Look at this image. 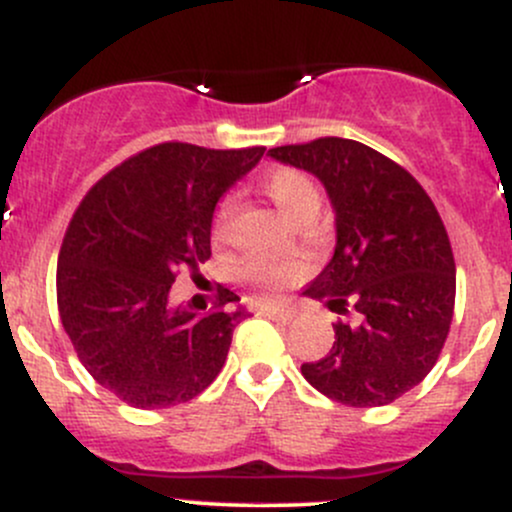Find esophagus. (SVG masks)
I'll list each match as a JSON object with an SVG mask.
<instances>
[{
    "label": "esophagus",
    "instance_id": "1",
    "mask_svg": "<svg viewBox=\"0 0 512 512\" xmlns=\"http://www.w3.org/2000/svg\"><path fill=\"white\" fill-rule=\"evenodd\" d=\"M260 315L269 317V320H281V322H289L296 317V310L293 308H274V305H260Z\"/></svg>",
    "mask_w": 512,
    "mask_h": 512
}]
</instances>
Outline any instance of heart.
Instances as JSON below:
<instances>
[{
    "mask_svg": "<svg viewBox=\"0 0 512 512\" xmlns=\"http://www.w3.org/2000/svg\"><path fill=\"white\" fill-rule=\"evenodd\" d=\"M262 190L267 192V197L291 223H301L310 216L315 219V214L320 211V187L308 173L298 168H276L272 173H267L262 178ZM233 216H236V199L223 197L214 211V226H211V236H214V243L219 248H223L231 238ZM298 274H301V264L293 260H248L238 269L240 279L260 291L284 289Z\"/></svg>",
    "mask_w": 512,
    "mask_h": 512,
    "instance_id": "b5f03b06",
    "label": "heart"
}]
</instances>
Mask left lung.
<instances>
[{
	"label": "left lung",
	"instance_id": "left-lung-1",
	"mask_svg": "<svg viewBox=\"0 0 512 512\" xmlns=\"http://www.w3.org/2000/svg\"><path fill=\"white\" fill-rule=\"evenodd\" d=\"M269 156L315 175L334 211V255L305 296L342 320L330 354L303 363V378L346 407L395 402L436 366L455 308V260L436 204L402 166L354 139Z\"/></svg>",
	"mask_w": 512,
	"mask_h": 512
}]
</instances>
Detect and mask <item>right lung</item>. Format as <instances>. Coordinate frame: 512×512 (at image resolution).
Returning <instances> with one entry per match:
<instances>
[{
  "mask_svg": "<svg viewBox=\"0 0 512 512\" xmlns=\"http://www.w3.org/2000/svg\"><path fill=\"white\" fill-rule=\"evenodd\" d=\"M262 154L264 146H151L76 209L57 260V308L79 361L122 402L173 407L221 373L248 310L219 289V305L192 313L170 303V286L178 269L209 260L216 204Z\"/></svg>",
  "mask_w": 512,
  "mask_h": 512,
  "instance_id": "right-lung-1",
  "label": "right lung"
}]
</instances>
